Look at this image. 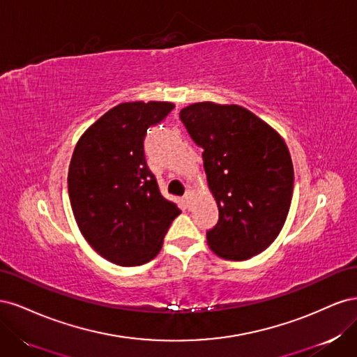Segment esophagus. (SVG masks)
Wrapping results in <instances>:
<instances>
[{"label":"esophagus","instance_id":"1","mask_svg":"<svg viewBox=\"0 0 357 357\" xmlns=\"http://www.w3.org/2000/svg\"><path fill=\"white\" fill-rule=\"evenodd\" d=\"M192 198H193V190H186V193H185V201L189 204L190 201H192Z\"/></svg>","mask_w":357,"mask_h":357}]
</instances>
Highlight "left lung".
<instances>
[{
    "instance_id": "left-lung-1",
    "label": "left lung",
    "mask_w": 357,
    "mask_h": 357,
    "mask_svg": "<svg viewBox=\"0 0 357 357\" xmlns=\"http://www.w3.org/2000/svg\"><path fill=\"white\" fill-rule=\"evenodd\" d=\"M180 119L204 149V169L219 208L207 231L211 250L245 261L271 245L283 229L294 193V164L274 128L241 105L190 104Z\"/></svg>"
}]
</instances>
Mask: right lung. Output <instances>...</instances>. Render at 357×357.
<instances>
[{"instance_id":"right-lung-1","label":"right lung","mask_w":357,"mask_h":357,"mask_svg":"<svg viewBox=\"0 0 357 357\" xmlns=\"http://www.w3.org/2000/svg\"><path fill=\"white\" fill-rule=\"evenodd\" d=\"M174 109L167 101L113 107L86 129L68 169V195L84 240L112 264L143 265L160 252L181 213L160 195L144 156L147 129Z\"/></svg>"}]
</instances>
